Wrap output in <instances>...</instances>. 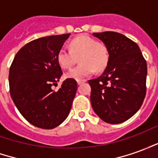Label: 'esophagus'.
<instances>
[{
  "instance_id": "esophagus-1",
  "label": "esophagus",
  "mask_w": 158,
  "mask_h": 158,
  "mask_svg": "<svg viewBox=\"0 0 158 158\" xmlns=\"http://www.w3.org/2000/svg\"><path fill=\"white\" fill-rule=\"evenodd\" d=\"M86 80L85 79H79V80H77V83H78V85H81V84H83V83H85V82Z\"/></svg>"
}]
</instances>
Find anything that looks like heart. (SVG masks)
Instances as JSON below:
<instances>
[{"mask_svg":"<svg viewBox=\"0 0 158 158\" xmlns=\"http://www.w3.org/2000/svg\"><path fill=\"white\" fill-rule=\"evenodd\" d=\"M78 57L81 64L67 73V78L79 80L91 75L95 70L103 71L109 62V51L104 44L83 35L70 41L69 50L60 49L56 56L58 64L64 69L73 66Z\"/></svg>","mask_w":158,"mask_h":158,"instance_id":"b5f03b06","label":"heart"}]
</instances>
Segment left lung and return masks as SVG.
Instances as JSON below:
<instances>
[{"instance_id":"obj_1","label":"left lung","mask_w":158,"mask_h":158,"mask_svg":"<svg viewBox=\"0 0 158 158\" xmlns=\"http://www.w3.org/2000/svg\"><path fill=\"white\" fill-rule=\"evenodd\" d=\"M109 51L102 75L89 79L90 102L97 116L108 123L128 120L140 108L146 92L147 65L139 45L122 34L93 33Z\"/></svg>"}]
</instances>
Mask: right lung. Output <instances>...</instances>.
Listing matches in <instances>:
<instances>
[{"mask_svg": "<svg viewBox=\"0 0 158 158\" xmlns=\"http://www.w3.org/2000/svg\"><path fill=\"white\" fill-rule=\"evenodd\" d=\"M70 34L41 37L16 54L9 71V88L23 117L35 127L51 129L69 116L77 91L74 79H67L57 91L52 85L62 75L56 56Z\"/></svg>", "mask_w": 158, "mask_h": 158, "instance_id": "obj_1", "label": "right lung"}]
</instances>
